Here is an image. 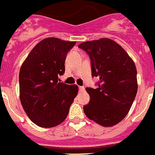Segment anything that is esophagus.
I'll return each mask as SVG.
<instances>
[{"label":"esophagus","instance_id":"esophagus-1","mask_svg":"<svg viewBox=\"0 0 155 155\" xmlns=\"http://www.w3.org/2000/svg\"><path fill=\"white\" fill-rule=\"evenodd\" d=\"M79 90L80 92H83L85 90L84 86H79Z\"/></svg>","mask_w":155,"mask_h":155}]
</instances>
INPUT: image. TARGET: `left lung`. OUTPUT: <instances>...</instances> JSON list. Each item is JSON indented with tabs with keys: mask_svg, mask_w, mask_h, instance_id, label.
Instances as JSON below:
<instances>
[{
	"mask_svg": "<svg viewBox=\"0 0 155 155\" xmlns=\"http://www.w3.org/2000/svg\"><path fill=\"white\" fill-rule=\"evenodd\" d=\"M90 55L92 76L100 78L97 89L86 87L90 103L83 107L89 119L103 127L120 122L137 92V69L122 47L110 38L85 41L79 45Z\"/></svg>",
	"mask_w": 155,
	"mask_h": 155,
	"instance_id": "left-lung-1",
	"label": "left lung"
}]
</instances>
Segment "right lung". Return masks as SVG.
Masks as SVG:
<instances>
[{"label":"right lung","mask_w":155,"mask_h":155,"mask_svg":"<svg viewBox=\"0 0 155 155\" xmlns=\"http://www.w3.org/2000/svg\"><path fill=\"white\" fill-rule=\"evenodd\" d=\"M76 41L47 38L30 51L19 72L20 100L29 119L41 127L63 122L78 93L76 85L58 83L68 51Z\"/></svg>","instance_id":"right-lung-1"}]
</instances>
